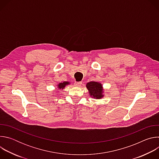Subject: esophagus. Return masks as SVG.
<instances>
[{"instance_id":"34e87169","label":"esophagus","mask_w":159,"mask_h":159,"mask_svg":"<svg viewBox=\"0 0 159 159\" xmlns=\"http://www.w3.org/2000/svg\"><path fill=\"white\" fill-rule=\"evenodd\" d=\"M82 85V82H75V85L77 87H80Z\"/></svg>"}]
</instances>
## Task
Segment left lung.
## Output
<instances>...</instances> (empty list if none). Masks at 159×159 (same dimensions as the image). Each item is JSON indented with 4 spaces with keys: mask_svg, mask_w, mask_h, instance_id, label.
Wrapping results in <instances>:
<instances>
[{
    "mask_svg": "<svg viewBox=\"0 0 159 159\" xmlns=\"http://www.w3.org/2000/svg\"><path fill=\"white\" fill-rule=\"evenodd\" d=\"M86 87L89 90V94L91 98L99 99L104 97V89L101 83L91 81L86 84Z\"/></svg>",
    "mask_w": 159,
    "mask_h": 159,
    "instance_id": "left-lung-1",
    "label": "left lung"
}]
</instances>
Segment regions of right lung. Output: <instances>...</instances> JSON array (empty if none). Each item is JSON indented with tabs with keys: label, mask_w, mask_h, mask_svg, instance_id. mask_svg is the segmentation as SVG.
Wrapping results in <instances>:
<instances>
[{
	"label": "right lung",
	"mask_w": 159,
	"mask_h": 159,
	"mask_svg": "<svg viewBox=\"0 0 159 159\" xmlns=\"http://www.w3.org/2000/svg\"><path fill=\"white\" fill-rule=\"evenodd\" d=\"M70 84L69 82H60L57 85V87H58V90H60V89L63 90V89L65 87L66 85Z\"/></svg>",
	"instance_id": "add662e5"
}]
</instances>
